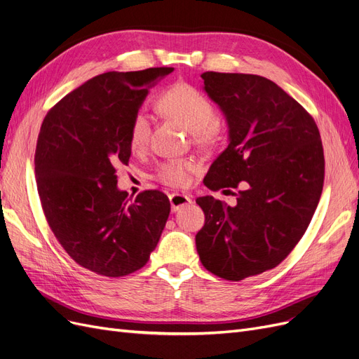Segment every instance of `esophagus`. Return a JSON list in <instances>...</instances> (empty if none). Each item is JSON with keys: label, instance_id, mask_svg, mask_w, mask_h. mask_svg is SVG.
Here are the masks:
<instances>
[{"label": "esophagus", "instance_id": "34e87169", "mask_svg": "<svg viewBox=\"0 0 359 359\" xmlns=\"http://www.w3.org/2000/svg\"><path fill=\"white\" fill-rule=\"evenodd\" d=\"M170 204H171V211H179L182 207H187L192 204V198L188 195H182V194H171L170 195Z\"/></svg>", "mask_w": 359, "mask_h": 359}]
</instances>
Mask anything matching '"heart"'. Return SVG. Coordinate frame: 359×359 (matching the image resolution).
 Instances as JSON below:
<instances>
[{
	"label": "heart",
	"instance_id": "heart-1",
	"mask_svg": "<svg viewBox=\"0 0 359 359\" xmlns=\"http://www.w3.org/2000/svg\"><path fill=\"white\" fill-rule=\"evenodd\" d=\"M156 108L168 118L182 124L192 133L196 144H211L220 131L219 119L215 116V106L203 93L189 84H176L168 88L156 100ZM149 137V121L144 114L131 119L128 130V144L133 152L146 148ZM196 170L191 159H171L156 168L155 177L171 188H183L189 182V175Z\"/></svg>",
	"mask_w": 359,
	"mask_h": 359
}]
</instances>
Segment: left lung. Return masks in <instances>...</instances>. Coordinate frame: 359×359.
<instances>
[{"mask_svg": "<svg viewBox=\"0 0 359 359\" xmlns=\"http://www.w3.org/2000/svg\"><path fill=\"white\" fill-rule=\"evenodd\" d=\"M204 91L223 112L229 144L204 179L211 191L238 192L233 207L198 198L196 233L204 268L241 281L278 266L306 232L324 184L323 142L313 118L268 78L204 72Z\"/></svg>", "mask_w": 359, "mask_h": 359, "instance_id": "8db88e82", "label": "left lung"}]
</instances>
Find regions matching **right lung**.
<instances>
[{"mask_svg": "<svg viewBox=\"0 0 359 359\" xmlns=\"http://www.w3.org/2000/svg\"><path fill=\"white\" fill-rule=\"evenodd\" d=\"M172 68L106 72L88 79L46 115L35 179L48 226L79 266L103 276L143 268L170 215L159 191L128 201L116 167L128 164V130L149 88Z\"/></svg>", "mask_w": 359, "mask_h": 359, "instance_id": "right-lung-1", "label": "right lung"}]
</instances>
